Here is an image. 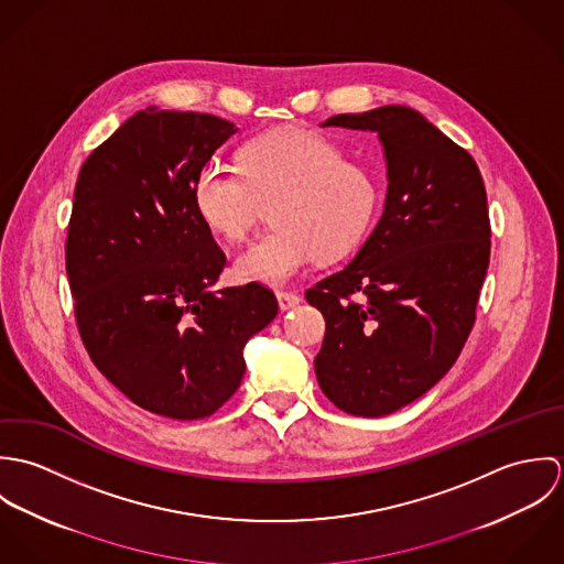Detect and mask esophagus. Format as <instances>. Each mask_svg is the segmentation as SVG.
I'll use <instances>...</instances> for the list:
<instances>
[{"instance_id":"esophagus-1","label":"esophagus","mask_w":564,"mask_h":564,"mask_svg":"<svg viewBox=\"0 0 564 564\" xmlns=\"http://www.w3.org/2000/svg\"><path fill=\"white\" fill-rule=\"evenodd\" d=\"M300 302H302V297L295 295V293H286V291H280V293H278L280 311H291V308H295Z\"/></svg>"}]
</instances>
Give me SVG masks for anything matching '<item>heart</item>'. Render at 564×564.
Masks as SVG:
<instances>
[{"instance_id":"1","label":"heart","mask_w":564,"mask_h":564,"mask_svg":"<svg viewBox=\"0 0 564 564\" xmlns=\"http://www.w3.org/2000/svg\"><path fill=\"white\" fill-rule=\"evenodd\" d=\"M191 197L204 226L228 242L245 241L269 204L273 228L242 251L237 273L275 286L315 258L332 262L349 256L380 208L373 173L345 161L332 139L304 128L245 143L239 169L204 166Z\"/></svg>"}]
</instances>
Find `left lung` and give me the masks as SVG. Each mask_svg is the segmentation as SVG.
<instances>
[{"instance_id": "8db88e82", "label": "left lung", "mask_w": 564, "mask_h": 564, "mask_svg": "<svg viewBox=\"0 0 564 564\" xmlns=\"http://www.w3.org/2000/svg\"><path fill=\"white\" fill-rule=\"evenodd\" d=\"M325 126L378 132L389 193L351 262L306 291L325 319L315 373L343 412L382 416L430 391L474 329L490 258L486 188L471 154L412 108Z\"/></svg>"}]
</instances>
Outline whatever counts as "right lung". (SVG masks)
Listing matches in <instances>:
<instances>
[{
  "instance_id": "right-lung-1",
  "label": "right lung",
  "mask_w": 564,
  "mask_h": 564,
  "mask_svg": "<svg viewBox=\"0 0 564 564\" xmlns=\"http://www.w3.org/2000/svg\"><path fill=\"white\" fill-rule=\"evenodd\" d=\"M237 130L150 106L93 150L74 193L65 264L82 343L128 400L169 419L228 402L242 345L278 315L260 282L210 291L228 260L191 191Z\"/></svg>"
}]
</instances>
